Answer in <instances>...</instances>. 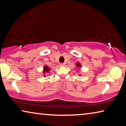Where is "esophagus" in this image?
Masks as SVG:
<instances>
[{
    "label": "esophagus",
    "mask_w": 126,
    "mask_h": 126,
    "mask_svg": "<svg viewBox=\"0 0 126 126\" xmlns=\"http://www.w3.org/2000/svg\"><path fill=\"white\" fill-rule=\"evenodd\" d=\"M60 65L62 66V67H63V66L65 65V64L63 63H61V64H60Z\"/></svg>",
    "instance_id": "1"
}]
</instances>
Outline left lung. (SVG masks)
Here are the masks:
<instances>
[{
  "instance_id": "left-lung-1",
  "label": "left lung",
  "mask_w": 126,
  "mask_h": 126,
  "mask_svg": "<svg viewBox=\"0 0 126 126\" xmlns=\"http://www.w3.org/2000/svg\"><path fill=\"white\" fill-rule=\"evenodd\" d=\"M76 65H77V67H81V65L80 64V63H77Z\"/></svg>"
}]
</instances>
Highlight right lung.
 Returning <instances> with one entry per match:
<instances>
[{
    "label": "right lung",
    "instance_id": "add662e5",
    "mask_svg": "<svg viewBox=\"0 0 126 126\" xmlns=\"http://www.w3.org/2000/svg\"><path fill=\"white\" fill-rule=\"evenodd\" d=\"M50 71V68H49V67H48L47 66V65H46V66H44V68H43V72H44V73H47V72H49V71ZM46 77V76H45Z\"/></svg>",
    "mask_w": 126,
    "mask_h": 126
}]
</instances>
